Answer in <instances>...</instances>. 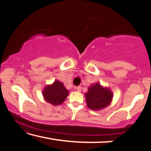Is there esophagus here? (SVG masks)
Here are the masks:
<instances>
[{"label":"esophagus","instance_id":"34e87169","mask_svg":"<svg viewBox=\"0 0 151 151\" xmlns=\"http://www.w3.org/2000/svg\"><path fill=\"white\" fill-rule=\"evenodd\" d=\"M75 89L76 91H77L78 92H81V86H76V87H75Z\"/></svg>","mask_w":151,"mask_h":151}]
</instances>
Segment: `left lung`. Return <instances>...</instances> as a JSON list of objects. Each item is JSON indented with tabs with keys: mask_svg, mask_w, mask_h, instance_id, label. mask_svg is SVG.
<instances>
[{
	"mask_svg": "<svg viewBox=\"0 0 151 151\" xmlns=\"http://www.w3.org/2000/svg\"><path fill=\"white\" fill-rule=\"evenodd\" d=\"M87 106L93 111H99L109 106L111 103L113 94L109 88L104 87L100 83L91 85L85 93Z\"/></svg>",
	"mask_w": 151,
	"mask_h": 151,
	"instance_id": "1",
	"label": "left lung"
}]
</instances>
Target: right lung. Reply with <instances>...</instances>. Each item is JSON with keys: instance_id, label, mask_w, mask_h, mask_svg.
Instances as JSON below:
<instances>
[{"instance_id": "right-lung-1", "label": "right lung", "mask_w": 151, "mask_h": 151, "mask_svg": "<svg viewBox=\"0 0 151 151\" xmlns=\"http://www.w3.org/2000/svg\"><path fill=\"white\" fill-rule=\"evenodd\" d=\"M68 93L63 83L58 81H55L52 85H47L42 91L45 100L55 106L62 104L68 95Z\"/></svg>"}]
</instances>
